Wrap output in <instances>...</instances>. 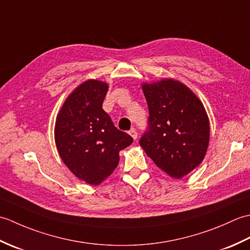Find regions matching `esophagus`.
<instances>
[{
  "label": "esophagus",
  "mask_w": 250,
  "mask_h": 250,
  "mask_svg": "<svg viewBox=\"0 0 250 250\" xmlns=\"http://www.w3.org/2000/svg\"><path fill=\"white\" fill-rule=\"evenodd\" d=\"M129 134L132 136V139H133V140H136V139H137V132H136L135 129H131V130L129 131Z\"/></svg>",
  "instance_id": "esophagus-1"
}]
</instances>
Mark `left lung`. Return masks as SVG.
<instances>
[{"label": "left lung", "instance_id": "1", "mask_svg": "<svg viewBox=\"0 0 250 250\" xmlns=\"http://www.w3.org/2000/svg\"><path fill=\"white\" fill-rule=\"evenodd\" d=\"M149 109L140 145L156 166L182 178L200 166L209 143V120L199 98L175 79L143 83Z\"/></svg>", "mask_w": 250, "mask_h": 250}]
</instances>
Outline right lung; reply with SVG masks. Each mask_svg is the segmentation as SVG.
I'll return each mask as SVG.
<instances>
[{"label": "right lung", "instance_id": "1", "mask_svg": "<svg viewBox=\"0 0 250 250\" xmlns=\"http://www.w3.org/2000/svg\"><path fill=\"white\" fill-rule=\"evenodd\" d=\"M107 90V83L95 79L79 84L62 105L55 126L62 161L77 178L94 186L114 172L119 151L133 142L102 108Z\"/></svg>", "mask_w": 250, "mask_h": 250}]
</instances>
